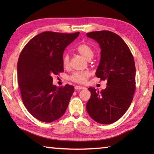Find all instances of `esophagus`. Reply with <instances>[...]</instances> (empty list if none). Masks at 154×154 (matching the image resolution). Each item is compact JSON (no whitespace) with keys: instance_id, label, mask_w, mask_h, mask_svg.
<instances>
[{"instance_id":"34e87169","label":"esophagus","mask_w":154,"mask_h":154,"mask_svg":"<svg viewBox=\"0 0 154 154\" xmlns=\"http://www.w3.org/2000/svg\"><path fill=\"white\" fill-rule=\"evenodd\" d=\"M75 89L78 91V90H82V89H87V88L83 86H75Z\"/></svg>"}]
</instances>
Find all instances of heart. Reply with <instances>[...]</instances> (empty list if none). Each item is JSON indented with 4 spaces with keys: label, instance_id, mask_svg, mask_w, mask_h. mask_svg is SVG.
Returning a JSON list of instances; mask_svg holds the SVG:
<instances>
[{
    "label": "heart",
    "instance_id": "heart-1",
    "mask_svg": "<svg viewBox=\"0 0 154 154\" xmlns=\"http://www.w3.org/2000/svg\"><path fill=\"white\" fill-rule=\"evenodd\" d=\"M77 51L78 53L85 58L87 60H90L94 56V50L89 45L87 44H83L79 45L77 48ZM62 63L64 67H67L69 64V57L67 54L64 55L62 60ZM90 76V73L87 71H75L70 76L69 79L78 83H86Z\"/></svg>",
    "mask_w": 154,
    "mask_h": 154
}]
</instances>
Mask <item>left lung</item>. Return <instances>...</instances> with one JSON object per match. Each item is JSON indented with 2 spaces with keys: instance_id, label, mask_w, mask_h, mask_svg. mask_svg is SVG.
Segmentation results:
<instances>
[{
  "instance_id": "left-lung-1",
  "label": "left lung",
  "mask_w": 154,
  "mask_h": 154,
  "mask_svg": "<svg viewBox=\"0 0 154 154\" xmlns=\"http://www.w3.org/2000/svg\"><path fill=\"white\" fill-rule=\"evenodd\" d=\"M87 36L96 41L101 50L96 76L107 81L106 87L101 91L88 89L91 94L87 111L97 122L110 124L125 114L132 101L136 89L134 60L126 44L112 32H92Z\"/></svg>"
}]
</instances>
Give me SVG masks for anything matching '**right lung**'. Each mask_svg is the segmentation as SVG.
Returning a JSON list of instances; mask_svg holds the SVG:
<instances>
[{"instance_id":"1","label":"right lung","mask_w":154,"mask_h":154,"mask_svg":"<svg viewBox=\"0 0 154 154\" xmlns=\"http://www.w3.org/2000/svg\"><path fill=\"white\" fill-rule=\"evenodd\" d=\"M79 34L42 32L31 39L20 55L17 75L23 103L42 122H54L67 109L74 87H57L52 75L63 71V51Z\"/></svg>"}]
</instances>
